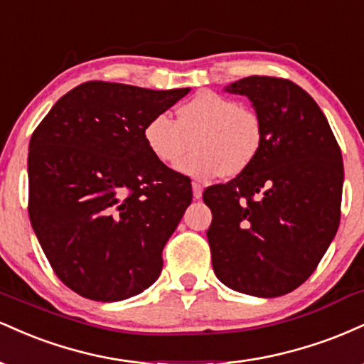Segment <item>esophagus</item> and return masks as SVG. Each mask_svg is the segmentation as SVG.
Instances as JSON below:
<instances>
[{
	"label": "esophagus",
	"mask_w": 364,
	"mask_h": 364,
	"mask_svg": "<svg viewBox=\"0 0 364 364\" xmlns=\"http://www.w3.org/2000/svg\"><path fill=\"white\" fill-rule=\"evenodd\" d=\"M191 188H193V196H195V198L196 200L202 198V193H203L202 185H198V183H193V185H191Z\"/></svg>",
	"instance_id": "1"
}]
</instances>
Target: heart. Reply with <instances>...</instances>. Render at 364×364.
<instances>
[{"label": "heart", "mask_w": 364, "mask_h": 364, "mask_svg": "<svg viewBox=\"0 0 364 364\" xmlns=\"http://www.w3.org/2000/svg\"><path fill=\"white\" fill-rule=\"evenodd\" d=\"M144 141L161 164L173 166L195 145L178 171L196 181L240 176L260 156L263 124L253 109L212 90L198 92L178 107L176 121L152 116L144 127Z\"/></svg>", "instance_id": "1"}]
</instances>
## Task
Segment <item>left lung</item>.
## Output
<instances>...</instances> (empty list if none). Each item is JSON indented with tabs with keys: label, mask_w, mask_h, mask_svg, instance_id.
I'll return each instance as SVG.
<instances>
[{
	"label": "left lung",
	"mask_w": 364,
	"mask_h": 364,
	"mask_svg": "<svg viewBox=\"0 0 364 364\" xmlns=\"http://www.w3.org/2000/svg\"><path fill=\"white\" fill-rule=\"evenodd\" d=\"M225 90L246 95L263 124L255 164L203 191L212 267L237 292L275 298L315 272L341 220V147L318 104L286 78H241Z\"/></svg>",
	"instance_id": "left-lung-1"
}]
</instances>
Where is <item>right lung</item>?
Returning a JSON list of instances; mask_svg holds the SVG:
<instances>
[{
    "label": "right lung",
    "mask_w": 364,
    "mask_h": 364,
    "mask_svg": "<svg viewBox=\"0 0 364 364\" xmlns=\"http://www.w3.org/2000/svg\"><path fill=\"white\" fill-rule=\"evenodd\" d=\"M188 92L85 82L32 133L31 224L54 272L83 298L121 301L161 275L193 193L149 152L144 127Z\"/></svg>",
    "instance_id": "right-lung-1"
}]
</instances>
